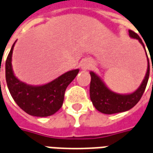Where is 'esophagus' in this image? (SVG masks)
Returning <instances> with one entry per match:
<instances>
[{
  "label": "esophagus",
  "instance_id": "esophagus-1",
  "mask_svg": "<svg viewBox=\"0 0 153 153\" xmlns=\"http://www.w3.org/2000/svg\"><path fill=\"white\" fill-rule=\"evenodd\" d=\"M81 68L82 70H87V69L91 68L92 66V62L90 61L89 59H83L81 62Z\"/></svg>",
  "mask_w": 153,
  "mask_h": 153
}]
</instances>
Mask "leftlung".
Returning a JSON list of instances; mask_svg holds the SVG:
<instances>
[{
	"instance_id": "left-lung-1",
	"label": "left lung",
	"mask_w": 153,
	"mask_h": 153,
	"mask_svg": "<svg viewBox=\"0 0 153 153\" xmlns=\"http://www.w3.org/2000/svg\"><path fill=\"white\" fill-rule=\"evenodd\" d=\"M128 33L130 38L138 40L144 47L148 60L147 72L141 84L137 88V90L130 94H119L109 89L107 87V85L104 83V82L95 72L90 71V74L91 77V84H90L91 100L93 105L95 106V108L103 114L111 115V114L123 112L126 111L130 110L141 99L148 83L150 66H149V60L145 50V46L142 42L141 38H140V36L137 33L133 32L132 30H128Z\"/></svg>"
}]
</instances>
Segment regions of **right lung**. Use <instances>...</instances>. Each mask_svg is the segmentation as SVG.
Instances as JSON below:
<instances>
[{"mask_svg": "<svg viewBox=\"0 0 153 153\" xmlns=\"http://www.w3.org/2000/svg\"><path fill=\"white\" fill-rule=\"evenodd\" d=\"M16 42L5 62V78L12 97L20 108L33 116L46 117L53 115L62 106L66 87L79 73V69L62 74L53 81L40 86L26 84L15 76L12 67V55Z\"/></svg>", "mask_w": 153, "mask_h": 153, "instance_id": "add662e5", "label": "right lung"}]
</instances>
